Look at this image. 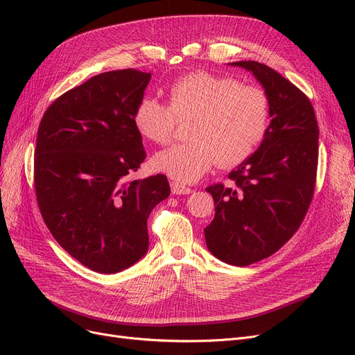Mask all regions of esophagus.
Instances as JSON below:
<instances>
[{
    "mask_svg": "<svg viewBox=\"0 0 355 355\" xmlns=\"http://www.w3.org/2000/svg\"><path fill=\"white\" fill-rule=\"evenodd\" d=\"M171 191L173 194H177V196H182V194H190L193 190L185 187V185L180 184V182H171Z\"/></svg>",
    "mask_w": 355,
    "mask_h": 355,
    "instance_id": "1",
    "label": "esophagus"
}]
</instances>
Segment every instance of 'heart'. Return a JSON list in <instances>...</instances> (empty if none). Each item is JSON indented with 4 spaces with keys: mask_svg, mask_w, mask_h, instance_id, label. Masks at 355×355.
Masks as SVG:
<instances>
[{
    "mask_svg": "<svg viewBox=\"0 0 355 355\" xmlns=\"http://www.w3.org/2000/svg\"><path fill=\"white\" fill-rule=\"evenodd\" d=\"M168 106L145 96L137 106L134 123L148 141L171 139L177 121L187 125L189 142L157 153L155 171L178 182H194L218 166L248 159L263 139L269 122V99L263 89L233 78L196 70L184 74L166 90Z\"/></svg>",
    "mask_w": 355,
    "mask_h": 355,
    "instance_id": "heart-1",
    "label": "heart"
}]
</instances>
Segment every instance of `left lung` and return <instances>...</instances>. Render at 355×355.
<instances>
[{"mask_svg": "<svg viewBox=\"0 0 355 355\" xmlns=\"http://www.w3.org/2000/svg\"><path fill=\"white\" fill-rule=\"evenodd\" d=\"M252 71L269 99L272 118L262 144L229 174L230 187L206 191L216 214L204 229L207 249L221 262L248 266L281 249L300 229L312 201L320 129L309 99L259 62H234Z\"/></svg>", "mask_w": 355, "mask_h": 355, "instance_id": "obj_1", "label": "left lung"}]
</instances>
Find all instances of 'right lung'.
Listing matches in <instances>:
<instances>
[{"label":"right lung","instance_id":"right-lung-1","mask_svg":"<svg viewBox=\"0 0 355 355\" xmlns=\"http://www.w3.org/2000/svg\"><path fill=\"white\" fill-rule=\"evenodd\" d=\"M151 73H101L55 99L37 132L34 187L58 243L99 273H116L148 252L146 221L170 196L166 177L130 181L145 159L134 123Z\"/></svg>","mask_w":355,"mask_h":355}]
</instances>
